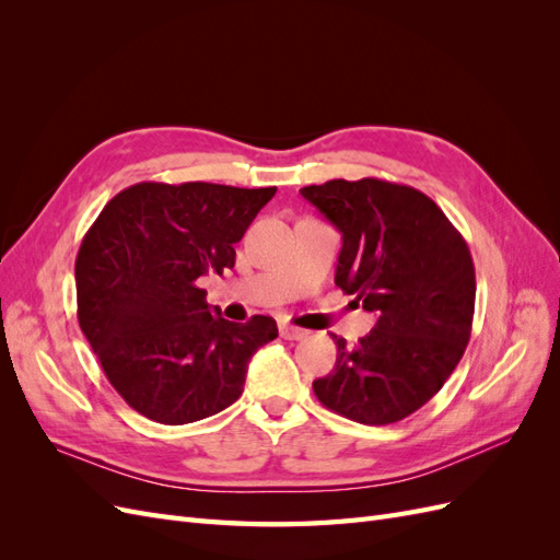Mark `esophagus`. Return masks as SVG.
I'll return each mask as SVG.
<instances>
[{
	"label": "esophagus",
	"mask_w": 560,
	"mask_h": 560,
	"mask_svg": "<svg viewBox=\"0 0 560 560\" xmlns=\"http://www.w3.org/2000/svg\"><path fill=\"white\" fill-rule=\"evenodd\" d=\"M280 336L287 338V341H303L308 336V329H301L296 325H290V322H282L280 325Z\"/></svg>",
	"instance_id": "obj_1"
}]
</instances>
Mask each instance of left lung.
<instances>
[{"label":"left lung","mask_w":560,"mask_h":560,"mask_svg":"<svg viewBox=\"0 0 560 560\" xmlns=\"http://www.w3.org/2000/svg\"><path fill=\"white\" fill-rule=\"evenodd\" d=\"M341 231L334 282L378 322L358 346L331 334L336 366L313 383L329 411L389 425L428 404L469 343L471 254L448 217L413 186L364 177L303 186Z\"/></svg>","instance_id":"8db88e82"}]
</instances>
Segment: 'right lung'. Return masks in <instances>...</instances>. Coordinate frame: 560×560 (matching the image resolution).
Segmentation results:
<instances>
[{
  "label": "right lung",
  "mask_w": 560,
  "mask_h": 560,
  "mask_svg": "<svg viewBox=\"0 0 560 560\" xmlns=\"http://www.w3.org/2000/svg\"><path fill=\"white\" fill-rule=\"evenodd\" d=\"M276 191L140 182L116 194L83 235L79 327L130 409L186 425L243 395L252 354L278 338L276 319L229 322L196 282L233 268V243Z\"/></svg>",
  "instance_id": "add662e5"
}]
</instances>
